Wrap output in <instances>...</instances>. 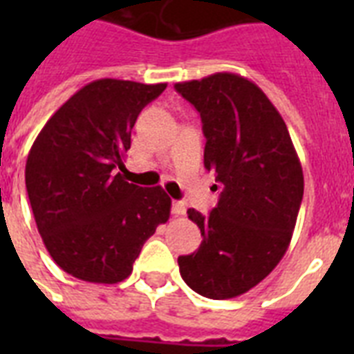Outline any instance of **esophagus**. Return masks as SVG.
Here are the masks:
<instances>
[{"instance_id": "34e87169", "label": "esophagus", "mask_w": 354, "mask_h": 354, "mask_svg": "<svg viewBox=\"0 0 354 354\" xmlns=\"http://www.w3.org/2000/svg\"><path fill=\"white\" fill-rule=\"evenodd\" d=\"M185 211H187V204L185 202H172V213L176 216L185 215Z\"/></svg>"}]
</instances>
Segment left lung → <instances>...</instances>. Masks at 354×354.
<instances>
[{
  "label": "left lung",
  "instance_id": "obj_1",
  "mask_svg": "<svg viewBox=\"0 0 354 354\" xmlns=\"http://www.w3.org/2000/svg\"><path fill=\"white\" fill-rule=\"evenodd\" d=\"M202 118L204 165L222 185L204 216L189 209L204 241L178 257L200 296L232 299L259 285L288 250L303 200V169L281 113L252 80L215 73L176 82Z\"/></svg>",
  "mask_w": 354,
  "mask_h": 354
}]
</instances>
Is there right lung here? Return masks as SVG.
Returning a JSON list of instances; mask_svg holds the SVG:
<instances>
[{
  "label": "right lung",
  "mask_w": 354,
  "mask_h": 354,
  "mask_svg": "<svg viewBox=\"0 0 354 354\" xmlns=\"http://www.w3.org/2000/svg\"><path fill=\"white\" fill-rule=\"evenodd\" d=\"M165 88L93 80L53 113L30 147L25 185L36 227L53 261L77 279H127L145 241L171 216L160 185L139 187L118 172L139 112Z\"/></svg>",
  "instance_id": "obj_1"
}]
</instances>
